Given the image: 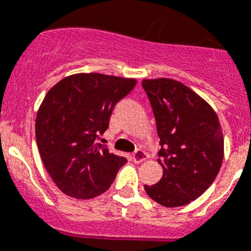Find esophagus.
<instances>
[{
    "mask_svg": "<svg viewBox=\"0 0 251 251\" xmlns=\"http://www.w3.org/2000/svg\"><path fill=\"white\" fill-rule=\"evenodd\" d=\"M148 158H149V155L146 154L144 150L134 151L133 155H132V159H133L134 163H142V161H145Z\"/></svg>",
    "mask_w": 251,
    "mask_h": 251,
    "instance_id": "obj_1",
    "label": "esophagus"
}]
</instances>
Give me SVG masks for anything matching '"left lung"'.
<instances>
[{"label": "left lung", "mask_w": 251, "mask_h": 251, "mask_svg": "<svg viewBox=\"0 0 251 251\" xmlns=\"http://www.w3.org/2000/svg\"><path fill=\"white\" fill-rule=\"evenodd\" d=\"M160 138L163 177L145 191L176 208L190 204L214 182L223 161V133L213 107L191 88L169 78L144 79Z\"/></svg>", "instance_id": "8db88e82"}]
</instances>
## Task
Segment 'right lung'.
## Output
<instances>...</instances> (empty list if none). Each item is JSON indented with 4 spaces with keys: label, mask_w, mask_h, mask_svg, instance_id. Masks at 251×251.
<instances>
[{
    "label": "right lung",
    "mask_w": 251,
    "mask_h": 251,
    "mask_svg": "<svg viewBox=\"0 0 251 251\" xmlns=\"http://www.w3.org/2000/svg\"><path fill=\"white\" fill-rule=\"evenodd\" d=\"M137 80L100 73L73 74L56 83L36 118L39 154L56 186L68 196L92 199L110 187L127 159L99 144L115 103Z\"/></svg>",
    "instance_id": "add662e5"
}]
</instances>
